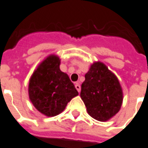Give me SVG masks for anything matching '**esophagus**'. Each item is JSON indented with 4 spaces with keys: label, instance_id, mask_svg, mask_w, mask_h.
Segmentation results:
<instances>
[{
    "label": "esophagus",
    "instance_id": "1",
    "mask_svg": "<svg viewBox=\"0 0 148 148\" xmlns=\"http://www.w3.org/2000/svg\"><path fill=\"white\" fill-rule=\"evenodd\" d=\"M75 87H76V90L78 91V92H80V89H81V87H80V84H79V83H76V84H75Z\"/></svg>",
    "mask_w": 148,
    "mask_h": 148
}]
</instances>
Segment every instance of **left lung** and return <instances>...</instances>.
<instances>
[{
  "label": "left lung",
  "instance_id": "obj_1",
  "mask_svg": "<svg viewBox=\"0 0 148 148\" xmlns=\"http://www.w3.org/2000/svg\"><path fill=\"white\" fill-rule=\"evenodd\" d=\"M80 97L90 116L107 121L118 112L123 102L122 88L115 74L102 62H95L85 74Z\"/></svg>",
  "mask_w": 148,
  "mask_h": 148
}]
</instances>
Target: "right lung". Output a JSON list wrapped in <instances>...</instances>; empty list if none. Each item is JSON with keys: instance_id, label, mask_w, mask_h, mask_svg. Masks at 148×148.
<instances>
[{"instance_id": "add662e5", "label": "right lung", "mask_w": 148, "mask_h": 148, "mask_svg": "<svg viewBox=\"0 0 148 148\" xmlns=\"http://www.w3.org/2000/svg\"><path fill=\"white\" fill-rule=\"evenodd\" d=\"M60 64L59 57L50 55L37 67L29 80V99L40 112L49 117L59 115L68 103L78 96L69 76L60 71Z\"/></svg>"}]
</instances>
